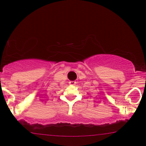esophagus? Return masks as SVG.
<instances>
[{"mask_svg": "<svg viewBox=\"0 0 146 146\" xmlns=\"http://www.w3.org/2000/svg\"><path fill=\"white\" fill-rule=\"evenodd\" d=\"M75 83H76V82H75V81H70V82H69V84H70V85H75Z\"/></svg>", "mask_w": 146, "mask_h": 146, "instance_id": "34e87169", "label": "esophagus"}]
</instances>
